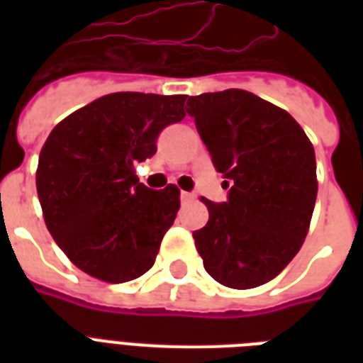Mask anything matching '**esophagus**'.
Segmentation results:
<instances>
[{"label":"esophagus","instance_id":"obj_1","mask_svg":"<svg viewBox=\"0 0 363 363\" xmlns=\"http://www.w3.org/2000/svg\"><path fill=\"white\" fill-rule=\"evenodd\" d=\"M196 199V196L190 192H181V201L182 203H190V201H194Z\"/></svg>","mask_w":363,"mask_h":363}]
</instances>
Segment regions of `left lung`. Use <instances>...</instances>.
<instances>
[{"instance_id":"8db88e82","label":"left lung","mask_w":363,"mask_h":363,"mask_svg":"<svg viewBox=\"0 0 363 363\" xmlns=\"http://www.w3.org/2000/svg\"><path fill=\"white\" fill-rule=\"evenodd\" d=\"M216 171L224 203L201 198L209 222L194 232L205 271L235 290L256 288L286 267L309 232L315 209V148L286 111L247 90L188 98Z\"/></svg>"}]
</instances>
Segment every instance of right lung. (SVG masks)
<instances>
[{
  "mask_svg": "<svg viewBox=\"0 0 363 363\" xmlns=\"http://www.w3.org/2000/svg\"><path fill=\"white\" fill-rule=\"evenodd\" d=\"M186 96L116 92L56 124L35 184L43 218L64 254L99 281H133L154 265L181 207V190H150L137 162L156 152L165 125L182 121Z\"/></svg>",
  "mask_w": 363,
  "mask_h": 363,
  "instance_id": "right-lung-1",
  "label": "right lung"
}]
</instances>
